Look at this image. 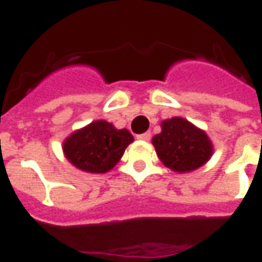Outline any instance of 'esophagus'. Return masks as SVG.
Segmentation results:
<instances>
[{"label":"esophagus","instance_id":"esophagus-1","mask_svg":"<svg viewBox=\"0 0 262 262\" xmlns=\"http://www.w3.org/2000/svg\"><path fill=\"white\" fill-rule=\"evenodd\" d=\"M137 138L141 141H149L151 140V133H144V134L137 135Z\"/></svg>","mask_w":262,"mask_h":262}]
</instances>
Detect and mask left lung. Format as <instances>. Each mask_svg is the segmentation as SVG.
Masks as SVG:
<instances>
[{"label":"left lung","instance_id":"8db88e82","mask_svg":"<svg viewBox=\"0 0 262 262\" xmlns=\"http://www.w3.org/2000/svg\"><path fill=\"white\" fill-rule=\"evenodd\" d=\"M159 159L175 172L200 168L211 157V142L206 133L175 117L162 122V133L152 138Z\"/></svg>","mask_w":262,"mask_h":262}]
</instances>
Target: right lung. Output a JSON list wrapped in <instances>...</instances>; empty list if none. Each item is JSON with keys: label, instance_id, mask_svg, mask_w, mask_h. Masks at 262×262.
I'll list each match as a JSON object with an SVG mask.
<instances>
[{"label": "right lung", "instance_id": "right-lung-1", "mask_svg": "<svg viewBox=\"0 0 262 262\" xmlns=\"http://www.w3.org/2000/svg\"><path fill=\"white\" fill-rule=\"evenodd\" d=\"M133 141L128 129H116L113 124L100 120L70 135L63 144V151L76 168L104 173L114 168Z\"/></svg>", "mask_w": 262, "mask_h": 262}]
</instances>
